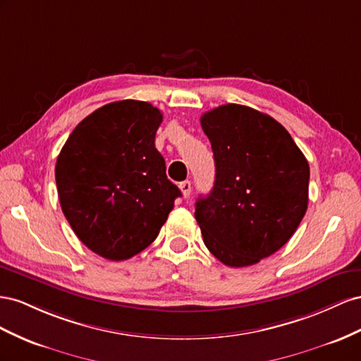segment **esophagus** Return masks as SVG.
Returning a JSON list of instances; mask_svg holds the SVG:
<instances>
[{"mask_svg":"<svg viewBox=\"0 0 361 361\" xmlns=\"http://www.w3.org/2000/svg\"><path fill=\"white\" fill-rule=\"evenodd\" d=\"M178 188H180V190H181V193H183V197H184V198H188L189 195H190V190H192V184H190V181H189V180H186V181H181V183L178 184Z\"/></svg>","mask_w":361,"mask_h":361,"instance_id":"1","label":"esophagus"}]
</instances>
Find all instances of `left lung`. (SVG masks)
I'll use <instances>...</instances> for the list:
<instances>
[{"instance_id": "left-lung-1", "label": "left lung", "mask_w": 361, "mask_h": 361, "mask_svg": "<svg viewBox=\"0 0 361 361\" xmlns=\"http://www.w3.org/2000/svg\"><path fill=\"white\" fill-rule=\"evenodd\" d=\"M214 157V184L195 204L207 250L226 266L259 263L284 246L308 205L310 168L280 122L224 104L201 116Z\"/></svg>"}]
</instances>
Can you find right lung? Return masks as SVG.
<instances>
[{
  "label": "right lung",
  "instance_id": "add662e5",
  "mask_svg": "<svg viewBox=\"0 0 361 361\" xmlns=\"http://www.w3.org/2000/svg\"><path fill=\"white\" fill-rule=\"evenodd\" d=\"M161 121L149 102H110L78 123L57 157L61 212L77 238L107 260L149 246L181 197L154 145Z\"/></svg>",
  "mask_w": 361,
  "mask_h": 361
}]
</instances>
